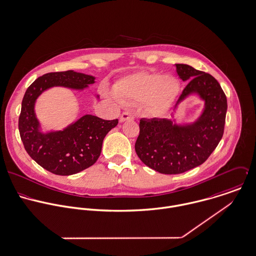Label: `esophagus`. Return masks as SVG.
<instances>
[{
  "instance_id": "1",
  "label": "esophagus",
  "mask_w": 256,
  "mask_h": 256,
  "mask_svg": "<svg viewBox=\"0 0 256 256\" xmlns=\"http://www.w3.org/2000/svg\"><path fill=\"white\" fill-rule=\"evenodd\" d=\"M134 120V116L130 112H124L122 114L120 118V122H124L126 120Z\"/></svg>"
}]
</instances>
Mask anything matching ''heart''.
I'll use <instances>...</instances> for the list:
<instances>
[{
    "label": "heart",
    "instance_id": "obj_1",
    "mask_svg": "<svg viewBox=\"0 0 256 256\" xmlns=\"http://www.w3.org/2000/svg\"><path fill=\"white\" fill-rule=\"evenodd\" d=\"M179 80L170 74L142 71L120 79L114 87L120 100L146 101L154 114H163L175 102L180 93Z\"/></svg>",
    "mask_w": 256,
    "mask_h": 256
}]
</instances>
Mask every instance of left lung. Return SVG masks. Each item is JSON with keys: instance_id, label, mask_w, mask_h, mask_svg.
<instances>
[{"instance_id": "8db88e82", "label": "left lung", "mask_w": 256, "mask_h": 256, "mask_svg": "<svg viewBox=\"0 0 256 256\" xmlns=\"http://www.w3.org/2000/svg\"><path fill=\"white\" fill-rule=\"evenodd\" d=\"M175 66L180 79L189 82L175 108L191 95L199 96L204 104L200 116L190 124L140 120L136 152L146 166L162 174H180L203 164L222 138L228 110L226 97L212 75L187 64Z\"/></svg>"}]
</instances>
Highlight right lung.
Here are the masks:
<instances>
[{
	"instance_id": "obj_1",
	"label": "right lung",
	"mask_w": 256,
	"mask_h": 256,
	"mask_svg": "<svg viewBox=\"0 0 256 256\" xmlns=\"http://www.w3.org/2000/svg\"><path fill=\"white\" fill-rule=\"evenodd\" d=\"M94 83V76L73 70L52 72L38 77L24 96L18 118L22 142L28 155L53 174L72 175L92 166L101 154L104 136L118 120L85 114L62 130L42 132L34 112L36 102L52 87L82 91Z\"/></svg>"
}]
</instances>
